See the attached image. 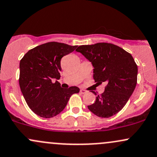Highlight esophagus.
<instances>
[{
	"instance_id": "obj_1",
	"label": "esophagus",
	"mask_w": 157,
	"mask_h": 157,
	"mask_svg": "<svg viewBox=\"0 0 157 157\" xmlns=\"http://www.w3.org/2000/svg\"><path fill=\"white\" fill-rule=\"evenodd\" d=\"M86 92H87V91H86L85 90H84V89H81L80 90V93H82V94H84V93H85Z\"/></svg>"
}]
</instances>
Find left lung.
I'll use <instances>...</instances> for the list:
<instances>
[{
  "label": "left lung",
  "mask_w": 157,
  "mask_h": 157,
  "mask_svg": "<svg viewBox=\"0 0 157 157\" xmlns=\"http://www.w3.org/2000/svg\"><path fill=\"white\" fill-rule=\"evenodd\" d=\"M92 63L93 78L100 84L105 82V91L87 107L101 118L119 113L128 102L137 83L138 67L129 52L110 43L79 46L75 50Z\"/></svg>",
  "instance_id": "left-lung-1"
}]
</instances>
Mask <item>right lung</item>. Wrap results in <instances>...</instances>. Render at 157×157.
I'll use <instances>...</instances> for the list:
<instances>
[{"instance_id": "obj_1", "label": "right lung", "mask_w": 157, "mask_h": 157, "mask_svg": "<svg viewBox=\"0 0 157 157\" xmlns=\"http://www.w3.org/2000/svg\"><path fill=\"white\" fill-rule=\"evenodd\" d=\"M77 46L48 42L29 50L20 61L19 85L29 108L43 118L57 116L79 88L61 87V60Z\"/></svg>"}]
</instances>
